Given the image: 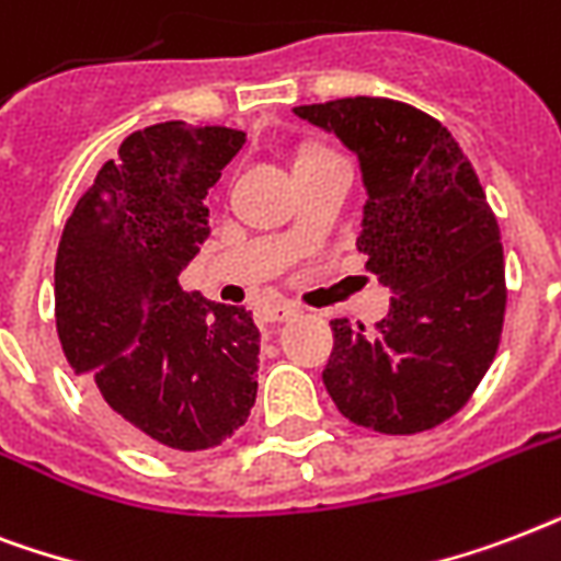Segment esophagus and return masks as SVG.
<instances>
[{"label": "esophagus", "instance_id": "esophagus-1", "mask_svg": "<svg viewBox=\"0 0 561 561\" xmlns=\"http://www.w3.org/2000/svg\"><path fill=\"white\" fill-rule=\"evenodd\" d=\"M298 307H295V304H272V307H266V310H263V319L266 321H289V319H295V316H298Z\"/></svg>", "mask_w": 561, "mask_h": 561}]
</instances>
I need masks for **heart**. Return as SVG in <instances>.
<instances>
[{"label":"heart","instance_id":"1","mask_svg":"<svg viewBox=\"0 0 561 561\" xmlns=\"http://www.w3.org/2000/svg\"><path fill=\"white\" fill-rule=\"evenodd\" d=\"M330 158H340V154H333L330 149H307L301 151V158H298V167H304V163H319V160H330Z\"/></svg>","mask_w":561,"mask_h":561}]
</instances>
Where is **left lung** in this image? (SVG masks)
<instances>
[{
  "mask_svg": "<svg viewBox=\"0 0 561 561\" xmlns=\"http://www.w3.org/2000/svg\"><path fill=\"white\" fill-rule=\"evenodd\" d=\"M295 114L333 131L363 169L357 249L392 289L375 333L333 319L324 386L359 427L410 436L457 415L501 345V228L445 125L394 99H336Z\"/></svg>",
  "mask_w": 561,
  "mask_h": 561,
  "instance_id": "left-lung-1",
  "label": "left lung"
}]
</instances>
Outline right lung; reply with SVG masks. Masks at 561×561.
I'll use <instances>...</instances> for the list:
<instances>
[{
    "mask_svg": "<svg viewBox=\"0 0 561 561\" xmlns=\"http://www.w3.org/2000/svg\"><path fill=\"white\" fill-rule=\"evenodd\" d=\"M245 146L225 125L134 131L67 219L55 260V324L95 410L149 450H207L249 421L260 330L245 307L178 284L198 254L204 195Z\"/></svg>",
    "mask_w": 561,
    "mask_h": 561,
    "instance_id": "1",
    "label": "right lung"
}]
</instances>
